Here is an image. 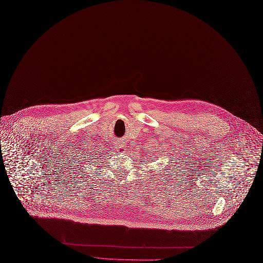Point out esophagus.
<instances>
[{
	"label": "esophagus",
	"mask_w": 263,
	"mask_h": 263,
	"mask_svg": "<svg viewBox=\"0 0 263 263\" xmlns=\"http://www.w3.org/2000/svg\"><path fill=\"white\" fill-rule=\"evenodd\" d=\"M124 143H125V142L123 141V139H119L118 141H116V148L119 149V151H123L124 146H125Z\"/></svg>",
	"instance_id": "obj_1"
}]
</instances>
